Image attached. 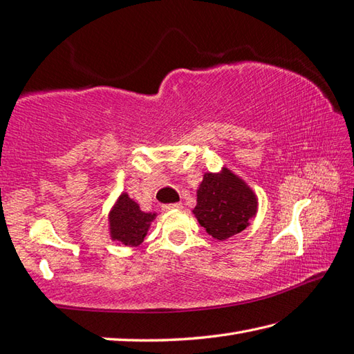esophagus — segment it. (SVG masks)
<instances>
[{
  "mask_svg": "<svg viewBox=\"0 0 354 354\" xmlns=\"http://www.w3.org/2000/svg\"><path fill=\"white\" fill-rule=\"evenodd\" d=\"M162 209H164V210H167V212H171V210H179V209H183V204H181V203L165 204V205H162Z\"/></svg>",
  "mask_w": 354,
  "mask_h": 354,
  "instance_id": "obj_1",
  "label": "esophagus"
}]
</instances>
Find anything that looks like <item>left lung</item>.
<instances>
[{
	"instance_id": "8db88e82",
	"label": "left lung",
	"mask_w": 354,
	"mask_h": 354,
	"mask_svg": "<svg viewBox=\"0 0 354 354\" xmlns=\"http://www.w3.org/2000/svg\"><path fill=\"white\" fill-rule=\"evenodd\" d=\"M192 212L212 238L224 241L250 225L258 213V196L244 179L223 165L219 171L204 173Z\"/></svg>"
}]
</instances>
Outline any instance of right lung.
Here are the masks:
<instances>
[{
    "instance_id": "right-lung-1",
    "label": "right lung",
    "mask_w": 354,
    "mask_h": 354,
    "mask_svg": "<svg viewBox=\"0 0 354 354\" xmlns=\"http://www.w3.org/2000/svg\"><path fill=\"white\" fill-rule=\"evenodd\" d=\"M156 212H144L135 199L122 192L115 199L107 214L109 236L118 245L138 247L147 234L151 223L156 219Z\"/></svg>"
}]
</instances>
